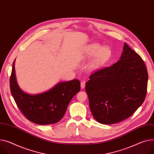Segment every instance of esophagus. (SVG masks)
<instances>
[{"label": "esophagus", "instance_id": "obj_1", "mask_svg": "<svg viewBox=\"0 0 154 154\" xmlns=\"http://www.w3.org/2000/svg\"><path fill=\"white\" fill-rule=\"evenodd\" d=\"M85 84H86L85 81H81V89H84L85 88Z\"/></svg>", "mask_w": 154, "mask_h": 154}]
</instances>
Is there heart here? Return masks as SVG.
Instances as JSON below:
<instances>
[{"instance_id": "obj_1", "label": "heart", "mask_w": 154, "mask_h": 154, "mask_svg": "<svg viewBox=\"0 0 154 154\" xmlns=\"http://www.w3.org/2000/svg\"><path fill=\"white\" fill-rule=\"evenodd\" d=\"M86 55L88 57L95 55L89 65L91 69H95L100 67L107 61L111 55V50L108 46L101 47L99 44H93L87 49Z\"/></svg>"}]
</instances>
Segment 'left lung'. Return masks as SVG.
Returning a JSON list of instances; mask_svg holds the SVG:
<instances>
[{"instance_id":"8db88e82","label":"left lung","mask_w":154,"mask_h":154,"mask_svg":"<svg viewBox=\"0 0 154 154\" xmlns=\"http://www.w3.org/2000/svg\"><path fill=\"white\" fill-rule=\"evenodd\" d=\"M85 89L94 118L112 125L131 116L144 102L148 74L141 57L124 43L120 60L89 76Z\"/></svg>"}]
</instances>
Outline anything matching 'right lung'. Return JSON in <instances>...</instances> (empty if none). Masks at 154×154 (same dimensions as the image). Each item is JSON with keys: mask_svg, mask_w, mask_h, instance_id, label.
<instances>
[{"mask_svg": "<svg viewBox=\"0 0 154 154\" xmlns=\"http://www.w3.org/2000/svg\"><path fill=\"white\" fill-rule=\"evenodd\" d=\"M15 61L10 78L11 95L22 113L31 122L52 125L64 116L71 100L80 91V81L73 79L60 82L46 92L29 94L19 87L15 76Z\"/></svg>", "mask_w": 154, "mask_h": 154, "instance_id": "add662e5", "label": "right lung"}]
</instances>
